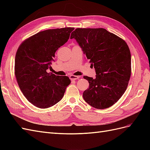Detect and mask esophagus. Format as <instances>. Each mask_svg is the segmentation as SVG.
<instances>
[{"label": "esophagus", "mask_w": 150, "mask_h": 150, "mask_svg": "<svg viewBox=\"0 0 150 150\" xmlns=\"http://www.w3.org/2000/svg\"><path fill=\"white\" fill-rule=\"evenodd\" d=\"M80 78V76H74V75H71L70 76V79L71 80H76Z\"/></svg>", "instance_id": "1"}]
</instances>
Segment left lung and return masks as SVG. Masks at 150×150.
<instances>
[{
	"label": "left lung",
	"instance_id": "obj_1",
	"mask_svg": "<svg viewBox=\"0 0 150 150\" xmlns=\"http://www.w3.org/2000/svg\"><path fill=\"white\" fill-rule=\"evenodd\" d=\"M83 49L96 78L84 76L89 88L83 93L84 101L96 109L115 104L128 87L131 73V53L128 44L118 36L103 28H77L71 33Z\"/></svg>",
	"mask_w": 150,
	"mask_h": 150
}]
</instances>
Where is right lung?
<instances>
[{
	"instance_id": "add662e5",
	"label": "right lung",
	"mask_w": 150,
	"mask_h": 150,
	"mask_svg": "<svg viewBox=\"0 0 150 150\" xmlns=\"http://www.w3.org/2000/svg\"><path fill=\"white\" fill-rule=\"evenodd\" d=\"M74 28L48 29L30 36L21 43L15 57V75L22 93L39 108L61 101L71 83L67 76H56L51 68L55 52L69 38Z\"/></svg>"
}]
</instances>
